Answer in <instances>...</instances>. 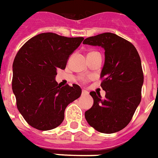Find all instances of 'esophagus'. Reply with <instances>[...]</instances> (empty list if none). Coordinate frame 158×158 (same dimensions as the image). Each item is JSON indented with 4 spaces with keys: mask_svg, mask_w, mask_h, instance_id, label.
Returning <instances> with one entry per match:
<instances>
[{
    "mask_svg": "<svg viewBox=\"0 0 158 158\" xmlns=\"http://www.w3.org/2000/svg\"><path fill=\"white\" fill-rule=\"evenodd\" d=\"M89 94V93H88V91H86V90H82V95H84V96H86V95Z\"/></svg>",
    "mask_w": 158,
    "mask_h": 158,
    "instance_id": "esophagus-1",
    "label": "esophagus"
}]
</instances>
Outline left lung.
Returning <instances> with one entry per match:
<instances>
[{"label":"left lung","instance_id":"left-lung-1","mask_svg":"<svg viewBox=\"0 0 158 158\" xmlns=\"http://www.w3.org/2000/svg\"><path fill=\"white\" fill-rule=\"evenodd\" d=\"M83 44L105 50L100 74L105 98L90 92L94 104L85 112V118L98 132H118L129 123L141 102L143 73L140 56L132 43L109 32L89 37Z\"/></svg>","mask_w":158,"mask_h":158}]
</instances>
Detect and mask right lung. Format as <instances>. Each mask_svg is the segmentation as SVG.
Returning a JSON list of instances; mask_svg holds the SVG:
<instances>
[{
    "mask_svg": "<svg viewBox=\"0 0 158 158\" xmlns=\"http://www.w3.org/2000/svg\"><path fill=\"white\" fill-rule=\"evenodd\" d=\"M83 40L41 33L29 40L15 55L12 90L18 110L31 127L47 131L60 126L66 107L80 97L78 84L61 87L55 77Z\"/></svg>",
    "mask_w": 158,
    "mask_h": 158,
    "instance_id": "add662e5",
    "label": "right lung"
}]
</instances>
